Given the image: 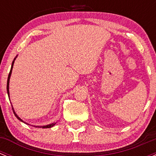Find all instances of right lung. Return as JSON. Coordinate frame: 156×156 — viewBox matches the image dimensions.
<instances>
[{
	"label": "right lung",
	"mask_w": 156,
	"mask_h": 156,
	"mask_svg": "<svg viewBox=\"0 0 156 156\" xmlns=\"http://www.w3.org/2000/svg\"><path fill=\"white\" fill-rule=\"evenodd\" d=\"M16 57H17V55H16V57L14 58L13 61H12V66H11L10 72V73H9V75H8V78H7V94H8L9 100H10V91H9V84H10V79L11 74H12V68H13V64H14V62H15V60H16ZM12 111H13V113H14V115H15V116H16V117L17 118V119H19V120H20V122H23V123L26 124V125H29V124L26 123V122H25L24 121H23V119H20V117H19L18 115H17V114H16V112L14 111V108H13V107H12ZM56 122H54V123H51V124H50V125H44V126H36V125H34V127H39V128H50V127H53V126H54V125H56Z\"/></svg>",
	"instance_id": "obj_1"
}]
</instances>
